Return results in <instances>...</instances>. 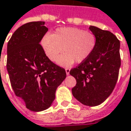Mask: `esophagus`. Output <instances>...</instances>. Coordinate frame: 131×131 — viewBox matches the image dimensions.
I'll list each match as a JSON object with an SVG mask.
<instances>
[{
    "mask_svg": "<svg viewBox=\"0 0 131 131\" xmlns=\"http://www.w3.org/2000/svg\"><path fill=\"white\" fill-rule=\"evenodd\" d=\"M65 71H66V74H67V75L69 74V72H70V69L66 68L65 69Z\"/></svg>",
    "mask_w": 131,
    "mask_h": 131,
    "instance_id": "1",
    "label": "esophagus"
}]
</instances>
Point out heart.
Returning <instances> with one entry per match:
<instances>
[{
    "mask_svg": "<svg viewBox=\"0 0 131 131\" xmlns=\"http://www.w3.org/2000/svg\"><path fill=\"white\" fill-rule=\"evenodd\" d=\"M96 44V37L90 32L75 27H61L53 35L47 33L41 40V45L47 57L62 66L72 65L74 62L81 63L91 55Z\"/></svg>",
    "mask_w": 131,
    "mask_h": 131,
    "instance_id": "1",
    "label": "heart"
}]
</instances>
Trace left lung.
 <instances>
[{
	"label": "left lung",
	"instance_id": "obj_1",
	"mask_svg": "<svg viewBox=\"0 0 131 131\" xmlns=\"http://www.w3.org/2000/svg\"><path fill=\"white\" fill-rule=\"evenodd\" d=\"M89 30L96 37V47L69 74L77 81L72 89L74 97L84 105L96 106L110 96L116 84L121 67L120 41L109 31L91 25Z\"/></svg>",
	"mask_w": 131,
	"mask_h": 131
}]
</instances>
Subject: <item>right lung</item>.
Masks as SVG:
<instances>
[{"mask_svg":"<svg viewBox=\"0 0 131 131\" xmlns=\"http://www.w3.org/2000/svg\"><path fill=\"white\" fill-rule=\"evenodd\" d=\"M45 22H30L13 34L7 46V70L15 95L32 111L46 110L66 78L64 69L46 56L41 40L48 29Z\"/></svg>","mask_w":131,"mask_h":131,"instance_id":"1","label":"right lung"}]
</instances>
